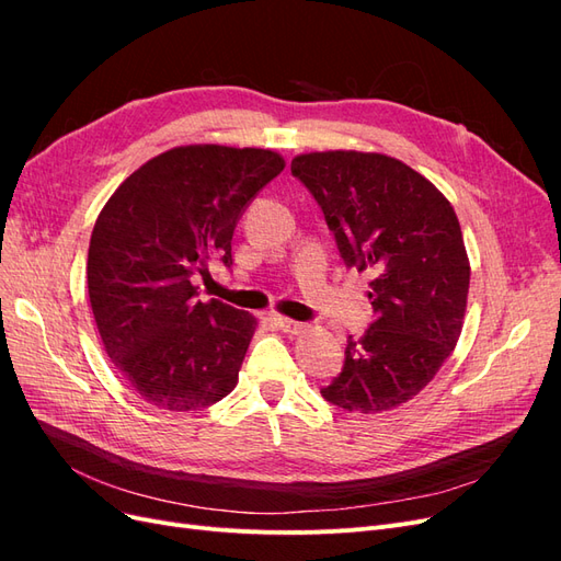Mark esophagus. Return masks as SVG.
<instances>
[{
  "label": "esophagus",
  "mask_w": 561,
  "mask_h": 561,
  "mask_svg": "<svg viewBox=\"0 0 561 561\" xmlns=\"http://www.w3.org/2000/svg\"><path fill=\"white\" fill-rule=\"evenodd\" d=\"M274 320H276V325H278L283 332H287V334H301L304 330H307V325H304V322H297V320H293V318L276 316Z\"/></svg>",
  "instance_id": "obj_1"
}]
</instances>
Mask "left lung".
<instances>
[{
  "label": "left lung",
  "instance_id": "1",
  "mask_svg": "<svg viewBox=\"0 0 561 561\" xmlns=\"http://www.w3.org/2000/svg\"><path fill=\"white\" fill-rule=\"evenodd\" d=\"M348 268L371 276L375 322L348 336L344 367L320 388L346 412L412 400L449 358L463 328L470 264L451 203L398 159L313 151L293 159Z\"/></svg>",
  "mask_w": 561,
  "mask_h": 561
}]
</instances>
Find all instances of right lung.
<instances>
[{
	"instance_id": "1",
	"label": "right lung",
	"mask_w": 561,
	"mask_h": 561,
	"mask_svg": "<svg viewBox=\"0 0 561 561\" xmlns=\"http://www.w3.org/2000/svg\"><path fill=\"white\" fill-rule=\"evenodd\" d=\"M285 161L271 149L190 145L140 165L105 203L89 245V297L103 346L145 402L203 410L239 381L257 320L201 301L196 274L227 268L241 215Z\"/></svg>"
}]
</instances>
